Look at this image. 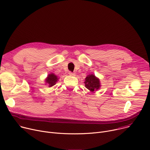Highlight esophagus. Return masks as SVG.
I'll return each instance as SVG.
<instances>
[{"label": "esophagus", "mask_w": 150, "mask_h": 150, "mask_svg": "<svg viewBox=\"0 0 150 150\" xmlns=\"http://www.w3.org/2000/svg\"><path fill=\"white\" fill-rule=\"evenodd\" d=\"M69 74L70 75H71V76H75V74L74 73V72H69Z\"/></svg>", "instance_id": "obj_1"}]
</instances>
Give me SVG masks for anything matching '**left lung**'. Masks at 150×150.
Masks as SVG:
<instances>
[{
	"label": "left lung",
	"mask_w": 150,
	"mask_h": 150,
	"mask_svg": "<svg viewBox=\"0 0 150 150\" xmlns=\"http://www.w3.org/2000/svg\"><path fill=\"white\" fill-rule=\"evenodd\" d=\"M85 86L91 91L97 90L100 88V81L94 75H89L86 78Z\"/></svg>",
	"instance_id": "left-lung-1"
}]
</instances>
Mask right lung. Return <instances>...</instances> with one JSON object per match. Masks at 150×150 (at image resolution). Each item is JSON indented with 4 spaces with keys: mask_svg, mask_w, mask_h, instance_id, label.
<instances>
[{
    "mask_svg": "<svg viewBox=\"0 0 150 150\" xmlns=\"http://www.w3.org/2000/svg\"><path fill=\"white\" fill-rule=\"evenodd\" d=\"M57 80V76L53 74H51L48 76L46 79V83L48 84L49 87H52L56 84Z\"/></svg>",
    "mask_w": 150,
    "mask_h": 150,
    "instance_id": "1",
    "label": "right lung"
}]
</instances>
